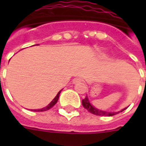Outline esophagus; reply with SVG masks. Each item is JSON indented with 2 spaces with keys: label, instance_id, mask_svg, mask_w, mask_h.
Masks as SVG:
<instances>
[{
  "label": "esophagus",
  "instance_id": "1",
  "mask_svg": "<svg viewBox=\"0 0 146 146\" xmlns=\"http://www.w3.org/2000/svg\"><path fill=\"white\" fill-rule=\"evenodd\" d=\"M83 80L81 78H76V79L73 80V83L74 84H77V83H80V82H82Z\"/></svg>",
  "mask_w": 146,
  "mask_h": 146
}]
</instances>
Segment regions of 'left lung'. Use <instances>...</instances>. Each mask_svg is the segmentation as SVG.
Listing matches in <instances>:
<instances>
[{"label": "left lung", "mask_w": 146, "mask_h": 146, "mask_svg": "<svg viewBox=\"0 0 146 146\" xmlns=\"http://www.w3.org/2000/svg\"><path fill=\"white\" fill-rule=\"evenodd\" d=\"M82 105L85 108L86 110H88V112H90L91 113L94 114V115H96V116H114V115H116L117 113H120V112H122V111H123V110L127 109V108H125V109H123L121 111H119V112H113V113H112V112H106V111H102V110H98V109H96V108L94 107V106L90 103L88 96H86V98L82 100Z\"/></svg>", "instance_id": "8db88e82"}]
</instances>
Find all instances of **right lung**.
I'll return each instance as SVG.
<instances>
[{
  "instance_id": "obj_1",
  "label": "right lung",
  "mask_w": 146,
  "mask_h": 146,
  "mask_svg": "<svg viewBox=\"0 0 146 146\" xmlns=\"http://www.w3.org/2000/svg\"><path fill=\"white\" fill-rule=\"evenodd\" d=\"M61 91H62V90H61ZM61 91L58 93L57 95L55 96V98H54V99H53V100H52V101H51V102H50V103L46 106V107L43 108V109H40V110H33V111H35V112H43V111H47V110H50L51 108L53 107L54 105L57 103L58 100V98H59V95H60Z\"/></svg>"
}]
</instances>
